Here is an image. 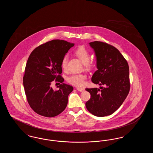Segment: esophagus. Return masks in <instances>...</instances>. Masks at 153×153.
Returning a JSON list of instances; mask_svg holds the SVG:
<instances>
[{"label":"esophagus","instance_id":"obj_1","mask_svg":"<svg viewBox=\"0 0 153 153\" xmlns=\"http://www.w3.org/2000/svg\"><path fill=\"white\" fill-rule=\"evenodd\" d=\"M76 89L78 91H80V92H83V91H85V89L84 88H82L77 87Z\"/></svg>","mask_w":153,"mask_h":153}]
</instances>
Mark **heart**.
Returning a JSON list of instances; mask_svg holds the SVG:
<instances>
[{
	"label": "heart",
	"mask_w": 153,
	"mask_h": 153,
	"mask_svg": "<svg viewBox=\"0 0 153 153\" xmlns=\"http://www.w3.org/2000/svg\"><path fill=\"white\" fill-rule=\"evenodd\" d=\"M75 54L84 64V69L86 71H90L93 69L95 65L94 62L89 61L90 54L85 48L82 46L79 47L75 51ZM68 57L67 55H65L61 62V68L65 72L68 69ZM87 76L85 74H73L67 78V81L74 86L82 87L85 84V80Z\"/></svg>",
	"instance_id": "heart-1"
}]
</instances>
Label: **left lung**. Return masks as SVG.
Here are the masks:
<instances>
[{
  "label": "left lung",
  "instance_id": "1",
  "mask_svg": "<svg viewBox=\"0 0 153 153\" xmlns=\"http://www.w3.org/2000/svg\"><path fill=\"white\" fill-rule=\"evenodd\" d=\"M89 45L95 51L97 69L91 80L103 87L85 89L91 94L85 106L94 115L105 117L115 112L129 93V66L114 46L100 41L90 42Z\"/></svg>",
  "mask_w": 153,
  "mask_h": 153
}]
</instances>
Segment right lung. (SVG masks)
<instances>
[{
    "label": "right lung",
    "instance_id": "right-lung-1",
    "mask_svg": "<svg viewBox=\"0 0 153 153\" xmlns=\"http://www.w3.org/2000/svg\"><path fill=\"white\" fill-rule=\"evenodd\" d=\"M74 45L54 39L41 45L31 53L23 78V87L30 107L38 114L51 117L65 109L73 88L62 83L61 62ZM54 79L62 83L56 91L50 87Z\"/></svg>",
    "mask_w": 153,
    "mask_h": 153
}]
</instances>
